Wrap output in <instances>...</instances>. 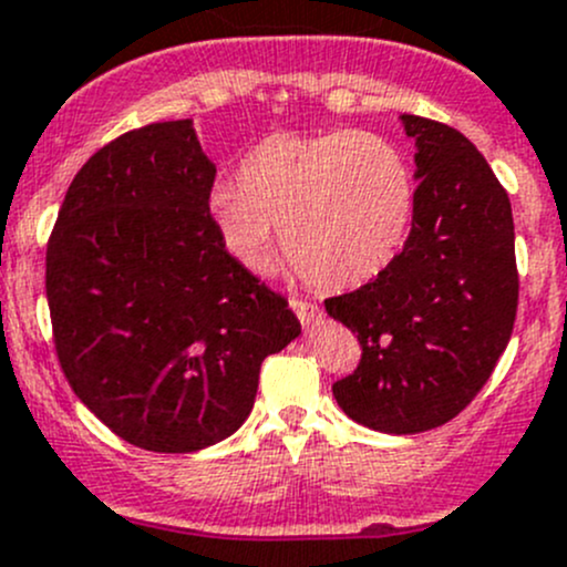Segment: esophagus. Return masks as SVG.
<instances>
[{
	"label": "esophagus",
	"mask_w": 567,
	"mask_h": 567,
	"mask_svg": "<svg viewBox=\"0 0 567 567\" xmlns=\"http://www.w3.org/2000/svg\"><path fill=\"white\" fill-rule=\"evenodd\" d=\"M290 307H293V312H296V316H299V320L305 326H312L320 318V307L316 305V301L290 299Z\"/></svg>",
	"instance_id": "1"
}]
</instances>
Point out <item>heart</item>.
Returning <instances> with one entry per match:
<instances>
[{"instance_id":"obj_1","label":"heart","mask_w":567,"mask_h":567,"mask_svg":"<svg viewBox=\"0 0 567 567\" xmlns=\"http://www.w3.org/2000/svg\"><path fill=\"white\" fill-rule=\"evenodd\" d=\"M210 219L251 268L274 262V227L307 282L351 288L400 255L414 219V175L400 147L373 131L271 134L241 158L238 186L210 192Z\"/></svg>"}]
</instances>
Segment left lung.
<instances>
[{"instance_id":"1","label":"left lung","mask_w":567,"mask_h":567,"mask_svg":"<svg viewBox=\"0 0 567 567\" xmlns=\"http://www.w3.org/2000/svg\"><path fill=\"white\" fill-rule=\"evenodd\" d=\"M414 136V219L403 251L362 288L326 299L362 359L331 386L353 422L422 433L458 416L494 373L518 310L507 192L450 125L403 114Z\"/></svg>"}]
</instances>
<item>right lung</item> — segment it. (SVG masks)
I'll list each match as a JSON object with an SVG mask.
<instances>
[{
    "label": "right lung",
    "mask_w": 567,
    "mask_h": 567,
    "mask_svg": "<svg viewBox=\"0 0 567 567\" xmlns=\"http://www.w3.org/2000/svg\"><path fill=\"white\" fill-rule=\"evenodd\" d=\"M216 167L192 120L134 128L87 158L45 247L60 368L112 433L197 453L236 433L262 359L301 334L210 219Z\"/></svg>",
    "instance_id": "obj_1"
}]
</instances>
